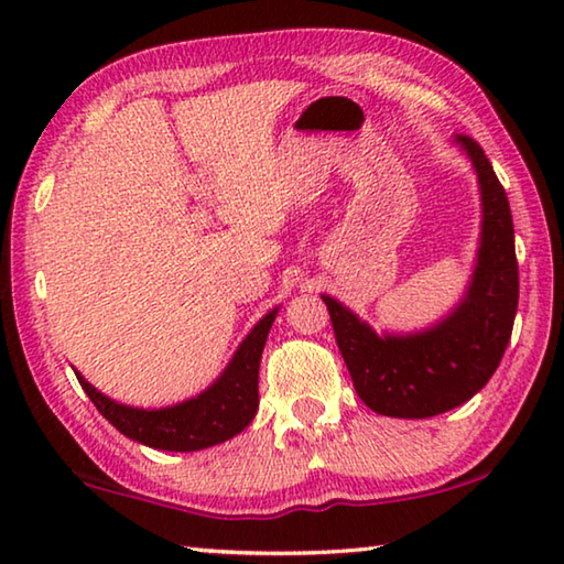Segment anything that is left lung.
I'll return each instance as SVG.
<instances>
[{"label":"left lung","instance_id":"left-lung-1","mask_svg":"<svg viewBox=\"0 0 564 564\" xmlns=\"http://www.w3.org/2000/svg\"><path fill=\"white\" fill-rule=\"evenodd\" d=\"M482 188V243L473 285L451 318L408 338H378L323 295L358 398L388 417H433L470 400L498 370L518 313V256L508 194L473 137H457Z\"/></svg>","mask_w":564,"mask_h":564}]
</instances>
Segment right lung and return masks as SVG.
<instances>
[{
    "instance_id": "obj_1",
    "label": "right lung",
    "mask_w": 564,
    "mask_h": 564,
    "mask_svg": "<svg viewBox=\"0 0 564 564\" xmlns=\"http://www.w3.org/2000/svg\"><path fill=\"white\" fill-rule=\"evenodd\" d=\"M273 318L275 311L248 333L224 376L206 393L174 408L139 410L119 405L91 388L82 376L76 378L99 413L131 441L156 451H204L241 433L259 410V366Z\"/></svg>"
}]
</instances>
